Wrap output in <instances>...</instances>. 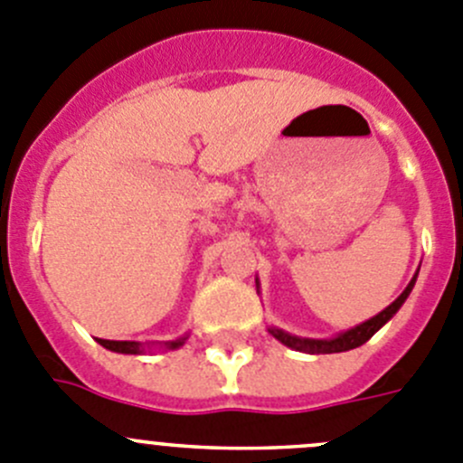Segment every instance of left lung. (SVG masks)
<instances>
[{
	"instance_id": "1",
	"label": "left lung",
	"mask_w": 463,
	"mask_h": 463,
	"mask_svg": "<svg viewBox=\"0 0 463 463\" xmlns=\"http://www.w3.org/2000/svg\"><path fill=\"white\" fill-rule=\"evenodd\" d=\"M418 271H420V267H418ZM418 271L413 274V279L409 280V285L404 288V292H402V295L397 297L391 306H386L382 313H377L374 317L365 319V322L356 324V326H352V329L343 331V334L334 335V338H301V335H292V334H288V331L279 329V326H269V334L274 335L279 343H283L285 347L297 349V352H306V354H338V352H349V349L361 347L363 343H368V340L373 338L379 329H382L383 324H386L388 319H391L392 315L402 308V304L407 301V297L411 295V290H413V285H416ZM256 288H258V295H260V280L258 279H256Z\"/></svg>"
}]
</instances>
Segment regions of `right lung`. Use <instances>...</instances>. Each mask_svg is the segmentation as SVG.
<instances>
[{
  "label": "right lung",
  "instance_id": "1",
  "mask_svg": "<svg viewBox=\"0 0 463 463\" xmlns=\"http://www.w3.org/2000/svg\"><path fill=\"white\" fill-rule=\"evenodd\" d=\"M189 335L184 334L183 338L178 340H166V343H159V347L162 349H178L183 347L184 340H187ZM98 343L102 345L105 349H109V352H116V354H144L146 349H150L153 345L150 343H137V340H105V338H98Z\"/></svg>",
  "mask_w": 463,
  "mask_h": 463
}]
</instances>
